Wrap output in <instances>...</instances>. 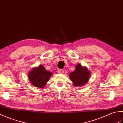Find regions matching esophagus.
I'll return each mask as SVG.
<instances>
[{"mask_svg": "<svg viewBox=\"0 0 123 123\" xmlns=\"http://www.w3.org/2000/svg\"><path fill=\"white\" fill-rule=\"evenodd\" d=\"M57 72H58L59 74H63L64 72V70L63 69H59L57 70Z\"/></svg>", "mask_w": 123, "mask_h": 123, "instance_id": "1", "label": "esophagus"}]
</instances>
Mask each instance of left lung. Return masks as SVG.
<instances>
[{
  "mask_svg": "<svg viewBox=\"0 0 123 123\" xmlns=\"http://www.w3.org/2000/svg\"><path fill=\"white\" fill-rule=\"evenodd\" d=\"M75 69L69 74L70 80L75 87H81L87 84L91 75V72L85 66L79 63L75 66Z\"/></svg>",
  "mask_w": 123,
  "mask_h": 123,
  "instance_id": "left-lung-1",
  "label": "left lung"
}]
</instances>
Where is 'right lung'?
Listing matches in <instances>:
<instances>
[{
	"mask_svg": "<svg viewBox=\"0 0 123 123\" xmlns=\"http://www.w3.org/2000/svg\"><path fill=\"white\" fill-rule=\"evenodd\" d=\"M52 75L51 72L46 70L43 66L40 64L29 71L28 78L31 84L34 87L43 89Z\"/></svg>",
	"mask_w": 123,
	"mask_h": 123,
	"instance_id": "add662e5",
	"label": "right lung"
}]
</instances>
